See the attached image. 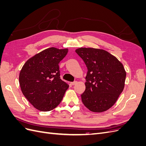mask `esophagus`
<instances>
[{"label":"esophagus","mask_w":146,"mask_h":146,"mask_svg":"<svg viewBox=\"0 0 146 146\" xmlns=\"http://www.w3.org/2000/svg\"><path fill=\"white\" fill-rule=\"evenodd\" d=\"M77 83V81H74V82H70V84H71L72 85H76V84Z\"/></svg>","instance_id":"esophagus-1"}]
</instances>
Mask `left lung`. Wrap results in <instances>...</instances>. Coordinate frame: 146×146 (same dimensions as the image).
<instances>
[{"label": "left lung", "mask_w": 146, "mask_h": 146, "mask_svg": "<svg viewBox=\"0 0 146 146\" xmlns=\"http://www.w3.org/2000/svg\"><path fill=\"white\" fill-rule=\"evenodd\" d=\"M76 52L88 72L82 100L90 111H107L116 103L125 86L126 72L116 57L103 49L81 47Z\"/></svg>", "instance_id": "1"}]
</instances>
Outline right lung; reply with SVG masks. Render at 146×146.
I'll return each mask as SVG.
<instances>
[{
    "label": "right lung",
    "instance_id": "1",
    "mask_svg": "<svg viewBox=\"0 0 146 146\" xmlns=\"http://www.w3.org/2000/svg\"><path fill=\"white\" fill-rule=\"evenodd\" d=\"M68 52V48H46L29 59L21 70V91L39 111H48L56 108L69 88L60 78L58 64Z\"/></svg>",
    "mask_w": 146,
    "mask_h": 146
}]
</instances>
